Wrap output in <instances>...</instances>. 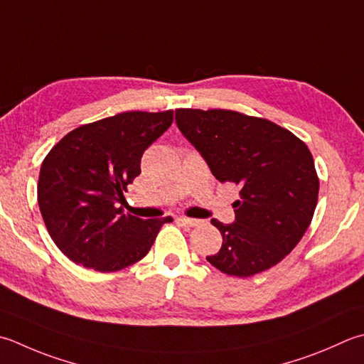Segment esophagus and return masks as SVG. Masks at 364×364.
Instances as JSON below:
<instances>
[{"mask_svg":"<svg viewBox=\"0 0 364 364\" xmlns=\"http://www.w3.org/2000/svg\"><path fill=\"white\" fill-rule=\"evenodd\" d=\"M178 220H180L183 225H188V227H196L200 224V220L198 219H191V218H178Z\"/></svg>","mask_w":364,"mask_h":364,"instance_id":"obj_1","label":"esophagus"}]
</instances>
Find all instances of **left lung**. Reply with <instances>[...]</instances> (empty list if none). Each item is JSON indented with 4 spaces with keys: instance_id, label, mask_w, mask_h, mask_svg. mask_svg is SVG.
<instances>
[{
    "instance_id": "8db88e82",
    "label": "left lung",
    "mask_w": 364,
    "mask_h": 364,
    "mask_svg": "<svg viewBox=\"0 0 364 364\" xmlns=\"http://www.w3.org/2000/svg\"><path fill=\"white\" fill-rule=\"evenodd\" d=\"M176 124L220 183L240 186L235 223L213 219L223 247L208 255L229 276L267 272L311 225L318 198L314 159L303 140L273 121L224 109H176Z\"/></svg>"
}]
</instances>
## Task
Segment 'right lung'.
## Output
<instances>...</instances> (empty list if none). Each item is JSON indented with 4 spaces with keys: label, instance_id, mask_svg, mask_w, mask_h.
Returning a JSON list of instances; mask_svg holds the SVG:
<instances>
[{
    "label": "right lung",
    "instance_id": "right-lung-1",
    "mask_svg": "<svg viewBox=\"0 0 364 364\" xmlns=\"http://www.w3.org/2000/svg\"><path fill=\"white\" fill-rule=\"evenodd\" d=\"M172 121L173 110L123 112L75 127L50 149L41 166L38 203L68 259L112 273L148 254L172 218L124 215L118 202L140 175L141 154Z\"/></svg>",
    "mask_w": 364,
    "mask_h": 364
}]
</instances>
